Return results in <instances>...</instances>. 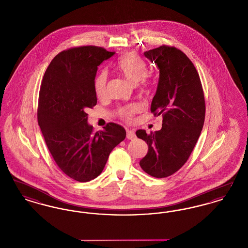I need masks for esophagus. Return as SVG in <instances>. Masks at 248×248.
<instances>
[{
	"label": "esophagus",
	"instance_id": "1",
	"mask_svg": "<svg viewBox=\"0 0 248 248\" xmlns=\"http://www.w3.org/2000/svg\"><path fill=\"white\" fill-rule=\"evenodd\" d=\"M126 138L130 140H134L135 138H136V134H135V132L133 131V130H127V134H126Z\"/></svg>",
	"mask_w": 248,
	"mask_h": 248
}]
</instances>
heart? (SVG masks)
Returning <instances> with one entry per match:
<instances>
[{"label": "heart", "mask_w": 248, "mask_h": 248, "mask_svg": "<svg viewBox=\"0 0 248 248\" xmlns=\"http://www.w3.org/2000/svg\"><path fill=\"white\" fill-rule=\"evenodd\" d=\"M116 68L130 83H139L141 81L145 85L148 84L147 81L142 79L147 75L148 67L144 59L140 56L134 52H129L121 57L116 64ZM107 82H108V73L107 71H101L94 80V92L98 97H103L107 92ZM140 108L139 105L122 108L119 110L120 116L126 121H130L133 115L137 113Z\"/></svg>", "instance_id": "b5f03b06"}]
</instances>
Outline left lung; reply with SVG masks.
Masks as SVG:
<instances>
[{"mask_svg":"<svg viewBox=\"0 0 248 248\" xmlns=\"http://www.w3.org/2000/svg\"><path fill=\"white\" fill-rule=\"evenodd\" d=\"M144 56L160 72L151 110L163 115V124L151 134L136 132L149 146L140 165L150 176L162 178L176 173L189 159L204 123V95L194 65L179 49L162 46Z\"/></svg>","mask_w":248,"mask_h":248,"instance_id":"1","label":"left lung"}]
</instances>
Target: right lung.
<instances>
[{
    "mask_svg": "<svg viewBox=\"0 0 248 248\" xmlns=\"http://www.w3.org/2000/svg\"><path fill=\"white\" fill-rule=\"evenodd\" d=\"M114 54L93 46L62 51L49 64L41 84L39 126L56 164L79 182L99 176L111 151L126 136L114 123L94 133L85 112L96 105L97 67Z\"/></svg>",
    "mask_w": 248,
    "mask_h": 248,
    "instance_id": "1",
    "label": "right lung"
}]
</instances>
